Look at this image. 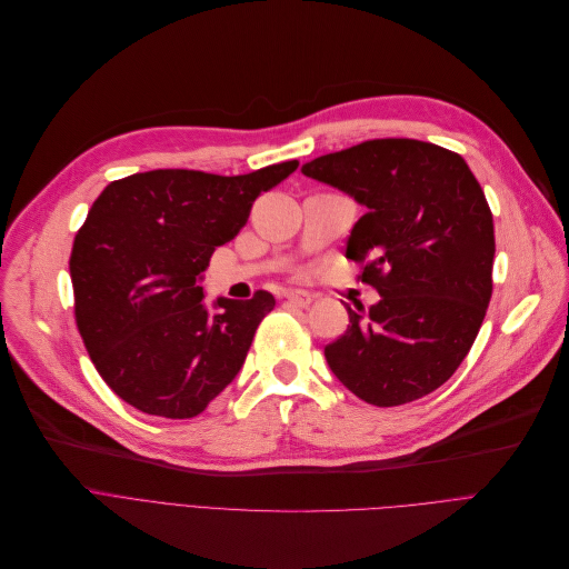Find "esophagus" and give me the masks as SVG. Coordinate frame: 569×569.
Returning a JSON list of instances; mask_svg holds the SVG:
<instances>
[{"label":"esophagus","mask_w":569,"mask_h":569,"mask_svg":"<svg viewBox=\"0 0 569 569\" xmlns=\"http://www.w3.org/2000/svg\"><path fill=\"white\" fill-rule=\"evenodd\" d=\"M284 296L293 308H308L312 303V293H308V291H287Z\"/></svg>","instance_id":"esophagus-1"}]
</instances>
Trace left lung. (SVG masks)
<instances>
[{"instance_id": "1", "label": "left lung", "mask_w": 569, "mask_h": 569, "mask_svg": "<svg viewBox=\"0 0 569 569\" xmlns=\"http://www.w3.org/2000/svg\"><path fill=\"white\" fill-rule=\"evenodd\" d=\"M306 177L353 197L365 216L347 259L379 291L351 310L345 336L323 349L356 397L399 407L443 386L476 342L491 298L493 218L466 160L443 147L388 138L326 153Z\"/></svg>"}]
</instances>
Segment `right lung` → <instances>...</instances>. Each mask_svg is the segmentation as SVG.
<instances>
[{"instance_id":"1","label":"right lung","mask_w":569,"mask_h":569,"mask_svg":"<svg viewBox=\"0 0 569 569\" xmlns=\"http://www.w3.org/2000/svg\"><path fill=\"white\" fill-rule=\"evenodd\" d=\"M296 167L287 160L239 177L153 170L98 194L71 252L76 321L98 375L123 402L194 418L237 379L276 298L220 296L209 310L204 271L259 192Z\"/></svg>"}]
</instances>
